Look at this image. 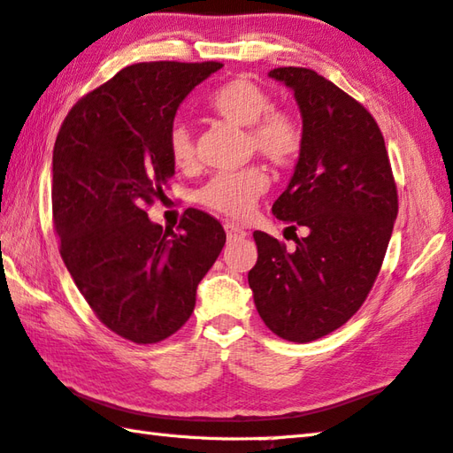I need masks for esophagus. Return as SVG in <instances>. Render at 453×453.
Returning a JSON list of instances; mask_svg holds the SVG:
<instances>
[{"label":"esophagus","instance_id":"obj_1","mask_svg":"<svg viewBox=\"0 0 453 453\" xmlns=\"http://www.w3.org/2000/svg\"><path fill=\"white\" fill-rule=\"evenodd\" d=\"M225 233H226V239L228 241H242L244 236H247V231H242L239 225H234V222H226L225 225Z\"/></svg>","mask_w":453,"mask_h":453}]
</instances>
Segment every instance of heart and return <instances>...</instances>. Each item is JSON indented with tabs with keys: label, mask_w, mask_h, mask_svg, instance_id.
<instances>
[{
	"label": "heart",
	"mask_w": 453,
	"mask_h": 453,
	"mask_svg": "<svg viewBox=\"0 0 453 453\" xmlns=\"http://www.w3.org/2000/svg\"><path fill=\"white\" fill-rule=\"evenodd\" d=\"M271 105L273 99L268 91L247 77H234L222 83L209 97V109L214 115L247 129L250 150L279 169H287L303 153L304 131L295 115L282 109H271ZM169 153L177 166L193 163V134L185 123L171 127ZM266 185L268 179L260 166L219 173L196 190V201L222 217L242 219L265 193Z\"/></svg>",
	"instance_id": "b5f03b06"
}]
</instances>
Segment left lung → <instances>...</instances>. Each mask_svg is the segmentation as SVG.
I'll return each instance as SVG.
<instances>
[{
    "label": "left lung",
    "mask_w": 453,
    "mask_h": 453,
    "mask_svg": "<svg viewBox=\"0 0 453 453\" xmlns=\"http://www.w3.org/2000/svg\"><path fill=\"white\" fill-rule=\"evenodd\" d=\"M268 77L292 89L304 147L276 219L303 226L296 249L255 231L258 260L249 287L260 319L276 336L312 342L342 326L366 300L390 242L398 193L382 131L366 109L304 67Z\"/></svg>",
    "instance_id": "obj_1"
}]
</instances>
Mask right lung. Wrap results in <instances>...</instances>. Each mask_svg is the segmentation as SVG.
<instances>
[{
  "instance_id": "1",
  "label": "right lung",
  "mask_w": 453,
  "mask_h": 453,
  "mask_svg": "<svg viewBox=\"0 0 453 453\" xmlns=\"http://www.w3.org/2000/svg\"><path fill=\"white\" fill-rule=\"evenodd\" d=\"M222 63H134L79 99L53 147V225L61 258L115 334L155 344L195 311L225 247L217 219L187 209L179 231L147 217L174 174L169 131L187 95Z\"/></svg>"
}]
</instances>
